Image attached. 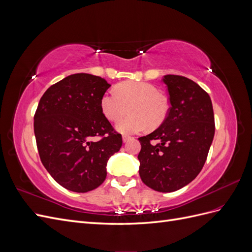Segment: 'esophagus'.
Returning <instances> with one entry per match:
<instances>
[{
	"mask_svg": "<svg viewBox=\"0 0 252 252\" xmlns=\"http://www.w3.org/2000/svg\"><path fill=\"white\" fill-rule=\"evenodd\" d=\"M129 140H131V136H129V135H123V142H124V143L128 142Z\"/></svg>",
	"mask_w": 252,
	"mask_h": 252,
	"instance_id": "obj_1",
	"label": "esophagus"
}]
</instances>
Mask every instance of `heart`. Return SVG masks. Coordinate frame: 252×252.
Masks as SVG:
<instances>
[{"instance_id": "obj_1", "label": "heart", "mask_w": 252, "mask_h": 252, "mask_svg": "<svg viewBox=\"0 0 252 252\" xmlns=\"http://www.w3.org/2000/svg\"><path fill=\"white\" fill-rule=\"evenodd\" d=\"M104 117L110 122H118L128 112L130 116L118 124L122 133H138L146 129L161 125L168 113V103L158 94V88L146 82L128 81L121 83L116 91L108 90L100 101Z\"/></svg>"}]
</instances>
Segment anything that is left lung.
Listing matches in <instances>:
<instances>
[{"label":"left lung","instance_id":"left-lung-1","mask_svg":"<svg viewBox=\"0 0 252 252\" xmlns=\"http://www.w3.org/2000/svg\"><path fill=\"white\" fill-rule=\"evenodd\" d=\"M170 107L162 125L141 136L140 177L159 192L186 186L200 173L215 136V116L209 94L182 75H164Z\"/></svg>","mask_w":252,"mask_h":252}]
</instances>
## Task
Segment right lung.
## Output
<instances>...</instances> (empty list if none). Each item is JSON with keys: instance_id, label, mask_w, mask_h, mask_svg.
Returning <instances> with one entry per match:
<instances>
[{"instance_id": "add662e5", "label": "right lung", "mask_w": 252, "mask_h": 252, "mask_svg": "<svg viewBox=\"0 0 252 252\" xmlns=\"http://www.w3.org/2000/svg\"><path fill=\"white\" fill-rule=\"evenodd\" d=\"M110 86L96 75L71 74L50 86L37 105L33 127L40 158L55 181L71 191L100 186L109 158L123 143L101 110V97ZM94 136L100 139L94 141Z\"/></svg>"}]
</instances>
